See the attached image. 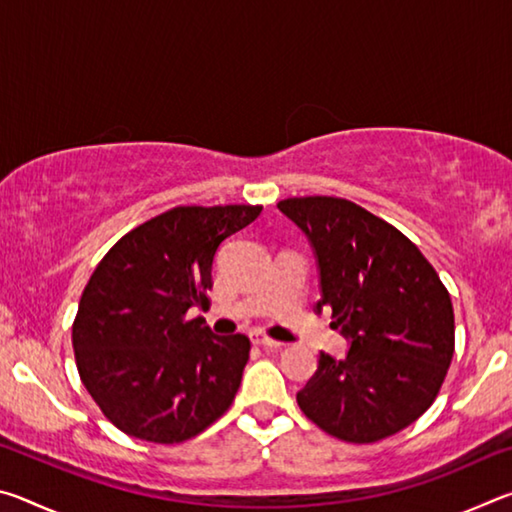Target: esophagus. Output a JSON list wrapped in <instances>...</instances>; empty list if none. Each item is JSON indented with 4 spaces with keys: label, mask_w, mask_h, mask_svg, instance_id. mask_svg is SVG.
Returning <instances> with one entry per match:
<instances>
[{
    "label": "esophagus",
    "mask_w": 512,
    "mask_h": 512,
    "mask_svg": "<svg viewBox=\"0 0 512 512\" xmlns=\"http://www.w3.org/2000/svg\"><path fill=\"white\" fill-rule=\"evenodd\" d=\"M250 339H253V343L257 345H264V348H280V341L271 339V336H266L264 332H259V329H255V332H250Z\"/></svg>",
    "instance_id": "34e87169"
}]
</instances>
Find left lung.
Returning <instances> with one entry per match:
<instances>
[{"instance_id":"obj_1","label":"left lung","mask_w":512,"mask_h":512,"mask_svg":"<svg viewBox=\"0 0 512 512\" xmlns=\"http://www.w3.org/2000/svg\"><path fill=\"white\" fill-rule=\"evenodd\" d=\"M314 250L316 309L332 307L350 348L320 352L296 395L307 418L348 443H375L415 422L436 400L454 357L452 298L413 241L345 198L277 203Z\"/></svg>"}]
</instances>
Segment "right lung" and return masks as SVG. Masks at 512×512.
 <instances>
[{"instance_id": "1", "label": "right lung", "mask_w": 512, "mask_h": 512, "mask_svg": "<svg viewBox=\"0 0 512 512\" xmlns=\"http://www.w3.org/2000/svg\"><path fill=\"white\" fill-rule=\"evenodd\" d=\"M259 212L173 207L121 237L94 268L72 327L76 368L128 436L183 443L230 409L248 336H216L187 311L207 307L216 250Z\"/></svg>"}]
</instances>
